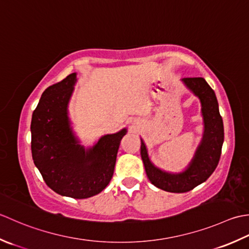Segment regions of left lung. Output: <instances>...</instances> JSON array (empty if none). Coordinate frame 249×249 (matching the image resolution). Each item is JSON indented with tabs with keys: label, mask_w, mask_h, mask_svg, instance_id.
<instances>
[{
	"label": "left lung",
	"mask_w": 249,
	"mask_h": 249,
	"mask_svg": "<svg viewBox=\"0 0 249 249\" xmlns=\"http://www.w3.org/2000/svg\"><path fill=\"white\" fill-rule=\"evenodd\" d=\"M181 82L200 99L204 132L200 145L187 169L180 173H169L150 161L144 141L141 139V156L147 177L158 188L182 194L204 182L213 174L220 159L224 143V123L219 114L216 94L202 77L182 78Z\"/></svg>",
	"instance_id": "obj_1"
}]
</instances>
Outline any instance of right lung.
Returning a JSON list of instances; mask_svg holds the SVG:
<instances>
[{"label": "right lung", "instance_id": "1", "mask_svg": "<svg viewBox=\"0 0 249 249\" xmlns=\"http://www.w3.org/2000/svg\"><path fill=\"white\" fill-rule=\"evenodd\" d=\"M76 82V73H72L43 92L32 115L31 150L34 164L50 189L87 199L109 184L126 129L106 134L85 149L73 133L68 111Z\"/></svg>", "mask_w": 249, "mask_h": 249}]
</instances>
